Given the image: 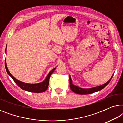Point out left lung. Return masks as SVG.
Wrapping results in <instances>:
<instances>
[{"label": "left lung", "mask_w": 123, "mask_h": 123, "mask_svg": "<svg viewBox=\"0 0 123 123\" xmlns=\"http://www.w3.org/2000/svg\"><path fill=\"white\" fill-rule=\"evenodd\" d=\"M113 77V75L111 77L108 82H107L106 83L104 84V85H101L100 86L94 87V88H88V89H83L80 88L79 87H77L76 86L73 85L72 84V81L71 80V78H70V76H69V82H70V89H71L72 91L73 92H74L75 93L80 94V95H88V94L90 93H93L94 92H96L97 91H100L103 89L104 87H105L106 86L108 85L109 82H110L111 80Z\"/></svg>", "instance_id": "1"}]
</instances>
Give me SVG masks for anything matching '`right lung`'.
<instances>
[{"label": "right lung", "instance_id": "add662e5", "mask_svg": "<svg viewBox=\"0 0 123 123\" xmlns=\"http://www.w3.org/2000/svg\"><path fill=\"white\" fill-rule=\"evenodd\" d=\"M5 67H6V70L8 74L11 76L12 79L14 80L15 83L18 86H19L21 89H22L23 90L27 91H29L31 92H34V93H41V92H43L45 91L48 88L49 83V80L50 78V76L52 74V73H53L56 68L53 69V70H51L49 73V74L47 75L46 79L44 81L41 82V83H37V84H29V83H26L22 82L19 80H18L14 78L12 75L11 74V73L9 72V70L8 69L7 67H6V60L5 59Z\"/></svg>", "mask_w": 123, "mask_h": 123}]
</instances>
